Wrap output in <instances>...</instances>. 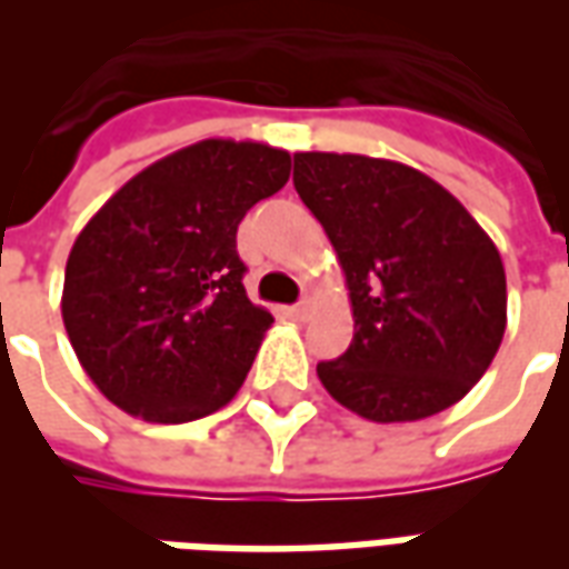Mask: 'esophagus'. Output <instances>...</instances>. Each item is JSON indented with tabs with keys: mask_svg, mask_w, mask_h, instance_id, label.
Listing matches in <instances>:
<instances>
[{
	"mask_svg": "<svg viewBox=\"0 0 569 569\" xmlns=\"http://www.w3.org/2000/svg\"><path fill=\"white\" fill-rule=\"evenodd\" d=\"M308 310H310V301L305 298V301H298L296 308H289V317H292V320H305V317H308Z\"/></svg>",
	"mask_w": 569,
	"mask_h": 569,
	"instance_id": "34e87169",
	"label": "esophagus"
}]
</instances>
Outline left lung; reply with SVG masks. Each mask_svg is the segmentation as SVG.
<instances>
[{
  "label": "left lung",
  "mask_w": 569,
  "mask_h": 569,
  "mask_svg": "<svg viewBox=\"0 0 569 569\" xmlns=\"http://www.w3.org/2000/svg\"><path fill=\"white\" fill-rule=\"evenodd\" d=\"M292 182L332 240L353 308L350 347L317 366L329 396L375 423L460 402L506 332V271L485 228L399 161L298 151Z\"/></svg>",
  "instance_id": "obj_1"
}]
</instances>
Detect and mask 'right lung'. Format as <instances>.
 Here are the masks:
<instances>
[{
    "label": "right lung",
    "instance_id": "add662e5",
    "mask_svg": "<svg viewBox=\"0 0 569 569\" xmlns=\"http://www.w3.org/2000/svg\"><path fill=\"white\" fill-rule=\"evenodd\" d=\"M289 167V151L264 142L200 140L133 176L81 228L63 326L121 411L188 423L243 387L273 317L247 298L237 224Z\"/></svg>",
    "mask_w": 569,
    "mask_h": 569
}]
</instances>
